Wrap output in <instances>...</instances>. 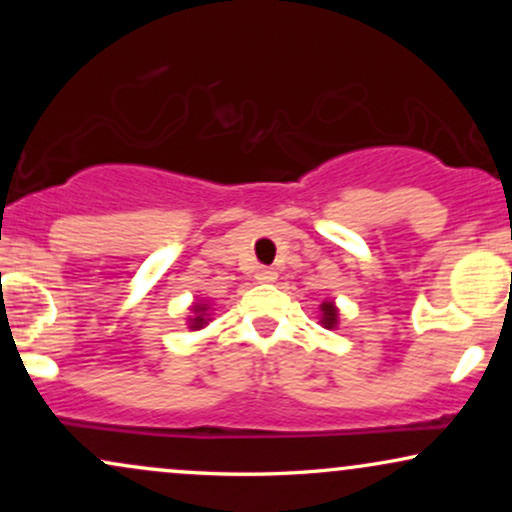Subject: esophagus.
I'll return each mask as SVG.
<instances>
[{
  "instance_id": "obj_1",
  "label": "esophagus",
  "mask_w": 512,
  "mask_h": 512,
  "mask_svg": "<svg viewBox=\"0 0 512 512\" xmlns=\"http://www.w3.org/2000/svg\"><path fill=\"white\" fill-rule=\"evenodd\" d=\"M255 279L260 281V284H272V281H276V272L272 267H260L257 269Z\"/></svg>"
}]
</instances>
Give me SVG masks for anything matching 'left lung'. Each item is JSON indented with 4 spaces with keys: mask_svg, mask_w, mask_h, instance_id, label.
<instances>
[{
    "mask_svg": "<svg viewBox=\"0 0 512 512\" xmlns=\"http://www.w3.org/2000/svg\"><path fill=\"white\" fill-rule=\"evenodd\" d=\"M320 310H322L320 325L327 327V330H334V327L339 325V310H337V305H334L332 301H322Z\"/></svg>",
    "mask_w": 512,
    "mask_h": 512,
    "instance_id": "1",
    "label": "left lung"
}]
</instances>
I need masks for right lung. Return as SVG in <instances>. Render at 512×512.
Here are the masks:
<instances>
[{"mask_svg": "<svg viewBox=\"0 0 512 512\" xmlns=\"http://www.w3.org/2000/svg\"><path fill=\"white\" fill-rule=\"evenodd\" d=\"M192 313H195V317H190V330H202L207 325V305L195 303L192 305Z\"/></svg>", "mask_w": 512, "mask_h": 512, "instance_id": "1", "label": "right lung"}]
</instances>
